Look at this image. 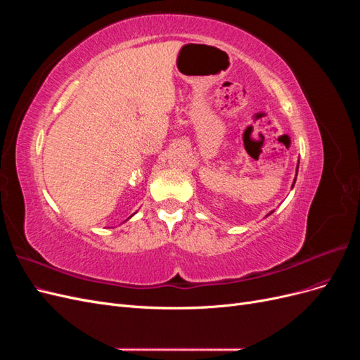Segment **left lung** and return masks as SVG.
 <instances>
[{
  "label": "left lung",
  "mask_w": 360,
  "mask_h": 360,
  "mask_svg": "<svg viewBox=\"0 0 360 360\" xmlns=\"http://www.w3.org/2000/svg\"><path fill=\"white\" fill-rule=\"evenodd\" d=\"M297 171H299V163H297V168H296V177H294V181H292V184H291V189H292V186H294V183H296V179H297ZM271 213H274V212H270L269 214H271ZM267 214V216H269Z\"/></svg>",
  "instance_id": "8db88e82"
}]
</instances>
